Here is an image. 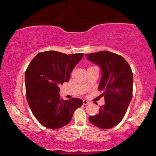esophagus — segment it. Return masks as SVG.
Returning <instances> with one entry per match:
<instances>
[{
	"label": "esophagus",
	"instance_id": "obj_1",
	"mask_svg": "<svg viewBox=\"0 0 156 156\" xmlns=\"http://www.w3.org/2000/svg\"><path fill=\"white\" fill-rule=\"evenodd\" d=\"M89 103H90V102L88 101L87 100H83V104H84V105H88Z\"/></svg>",
	"mask_w": 156,
	"mask_h": 156
}]
</instances>
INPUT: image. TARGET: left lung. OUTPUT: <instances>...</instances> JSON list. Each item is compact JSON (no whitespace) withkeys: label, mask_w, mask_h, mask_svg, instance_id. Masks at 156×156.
<instances>
[{"label":"left lung","mask_w":156,"mask_h":156,"mask_svg":"<svg viewBox=\"0 0 156 156\" xmlns=\"http://www.w3.org/2000/svg\"><path fill=\"white\" fill-rule=\"evenodd\" d=\"M87 59L101 68L102 76L98 90L105 104L98 114L89 117L92 124L101 129L115 127L123 118L133 94V73L121 55L108 51L86 54Z\"/></svg>","instance_id":"obj_1"}]
</instances>
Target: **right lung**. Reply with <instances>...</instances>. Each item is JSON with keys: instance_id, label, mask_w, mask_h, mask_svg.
Returning <instances> with one entry per match:
<instances>
[{"instance_id": "add662e5", "label": "right lung", "mask_w": 156, "mask_h": 156, "mask_svg": "<svg viewBox=\"0 0 156 156\" xmlns=\"http://www.w3.org/2000/svg\"><path fill=\"white\" fill-rule=\"evenodd\" d=\"M83 54L66 55L55 51L39 53L25 72L26 97L33 114L44 127L58 129L68 124L82 99L64 101L59 96V85L68 82Z\"/></svg>"}]
</instances>
